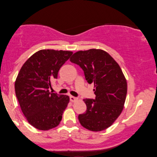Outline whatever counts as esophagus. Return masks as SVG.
<instances>
[{
	"label": "esophagus",
	"instance_id": "34e87169",
	"mask_svg": "<svg viewBox=\"0 0 157 157\" xmlns=\"http://www.w3.org/2000/svg\"><path fill=\"white\" fill-rule=\"evenodd\" d=\"M69 99H70V101H71V102H74V101H76L77 99L76 97H73V96H70L69 97Z\"/></svg>",
	"mask_w": 157,
	"mask_h": 157
}]
</instances>
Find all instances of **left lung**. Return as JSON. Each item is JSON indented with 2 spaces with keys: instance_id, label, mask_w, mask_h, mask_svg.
<instances>
[{
  "instance_id": "8db88e82",
  "label": "left lung",
  "mask_w": 157,
  "mask_h": 157,
  "mask_svg": "<svg viewBox=\"0 0 157 157\" xmlns=\"http://www.w3.org/2000/svg\"><path fill=\"white\" fill-rule=\"evenodd\" d=\"M81 67L88 83H94L95 99H85L87 110L78 115L81 124L100 132L113 124L121 113L127 92V81L119 65L101 49L79 51L70 58Z\"/></svg>"
}]
</instances>
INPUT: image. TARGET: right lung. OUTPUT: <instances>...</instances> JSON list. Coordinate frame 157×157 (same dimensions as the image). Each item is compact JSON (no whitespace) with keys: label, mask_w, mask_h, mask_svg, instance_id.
I'll return each instance as SVG.
<instances>
[{"label":"right lung","mask_w":157,"mask_h":157,"mask_svg":"<svg viewBox=\"0 0 157 157\" xmlns=\"http://www.w3.org/2000/svg\"><path fill=\"white\" fill-rule=\"evenodd\" d=\"M71 51L42 49L28 59L15 81L17 98L29 124L40 130H49L60 124L69 97L51 93V81L58 78Z\"/></svg>","instance_id":"1"}]
</instances>
